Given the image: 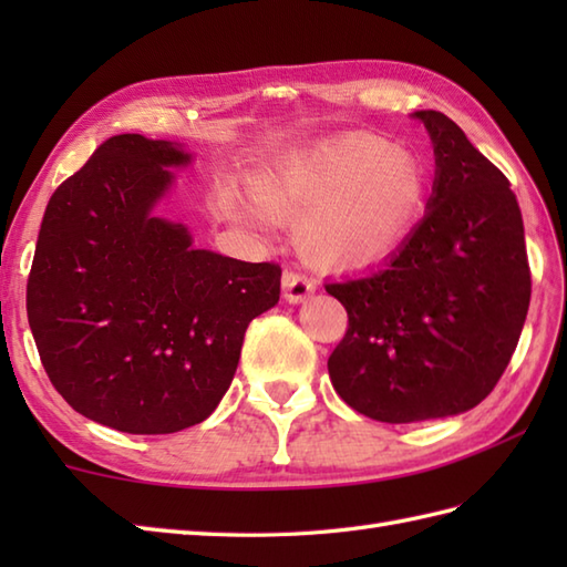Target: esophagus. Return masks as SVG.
Here are the masks:
<instances>
[{"mask_svg": "<svg viewBox=\"0 0 567 567\" xmlns=\"http://www.w3.org/2000/svg\"><path fill=\"white\" fill-rule=\"evenodd\" d=\"M317 282L302 270H285L282 275V295L290 302H302L309 295H315Z\"/></svg>", "mask_w": 567, "mask_h": 567, "instance_id": "esophagus-1", "label": "esophagus"}]
</instances>
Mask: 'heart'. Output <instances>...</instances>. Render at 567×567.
Returning a JSON list of instances; mask_svg holds the SVG:
<instances>
[{"instance_id":"1","label":"heart","mask_w":567,"mask_h":567,"mask_svg":"<svg viewBox=\"0 0 567 567\" xmlns=\"http://www.w3.org/2000/svg\"><path fill=\"white\" fill-rule=\"evenodd\" d=\"M258 207L280 221H302V246L333 265L370 262L412 228L426 199V167L412 151L353 134L292 153L252 177ZM236 207L231 192L224 195Z\"/></svg>"}]
</instances>
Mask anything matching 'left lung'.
<instances>
[{
    "mask_svg": "<svg viewBox=\"0 0 567 567\" xmlns=\"http://www.w3.org/2000/svg\"><path fill=\"white\" fill-rule=\"evenodd\" d=\"M414 116L436 155L424 219L378 268L323 285L348 311L329 358L333 390L388 424L483 402L509 365L532 299L509 179L445 114Z\"/></svg>",
    "mask_w": 567,
    "mask_h": 567,
    "instance_id": "left-lung-1",
    "label": "left lung"
}]
</instances>
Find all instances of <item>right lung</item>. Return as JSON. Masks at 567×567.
Segmentation results:
<instances>
[{"mask_svg":"<svg viewBox=\"0 0 567 567\" xmlns=\"http://www.w3.org/2000/svg\"><path fill=\"white\" fill-rule=\"evenodd\" d=\"M171 141H104L48 202L29 327L63 400L124 433H175L221 402L248 323L280 299V265L192 248L155 216L187 165Z\"/></svg>","mask_w":567,"mask_h":567,"instance_id":"1","label":"right lung"}]
</instances>
